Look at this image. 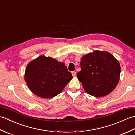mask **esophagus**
Segmentation results:
<instances>
[{"instance_id": "1", "label": "esophagus", "mask_w": 135, "mask_h": 135, "mask_svg": "<svg viewBox=\"0 0 135 135\" xmlns=\"http://www.w3.org/2000/svg\"><path fill=\"white\" fill-rule=\"evenodd\" d=\"M71 73H72V75L73 76H75L76 75V72H75V71H72V72H71Z\"/></svg>"}]
</instances>
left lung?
<instances>
[{
  "instance_id": "1",
  "label": "left lung",
  "mask_w": 135,
  "mask_h": 135,
  "mask_svg": "<svg viewBox=\"0 0 135 135\" xmlns=\"http://www.w3.org/2000/svg\"><path fill=\"white\" fill-rule=\"evenodd\" d=\"M80 64L81 70L77 77L90 95L97 97L107 95L118 84L121 67L110 53L95 50L83 57Z\"/></svg>"
}]
</instances>
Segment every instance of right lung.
<instances>
[{"mask_svg": "<svg viewBox=\"0 0 135 135\" xmlns=\"http://www.w3.org/2000/svg\"><path fill=\"white\" fill-rule=\"evenodd\" d=\"M72 74L64 63L41 56L28 64L25 81L30 89L43 98H52L64 89Z\"/></svg>", "mask_w": 135, "mask_h": 135, "instance_id": "add662e5", "label": "right lung"}]
</instances>
